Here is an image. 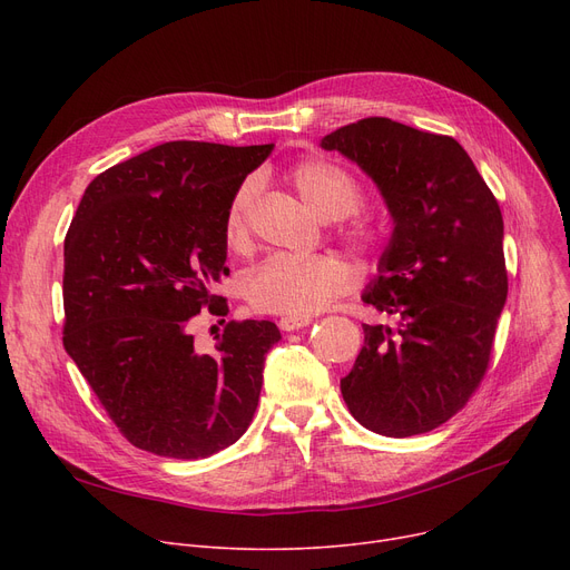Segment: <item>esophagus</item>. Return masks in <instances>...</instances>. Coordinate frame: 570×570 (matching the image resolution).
Instances as JSON below:
<instances>
[{"label":"esophagus","mask_w":570,"mask_h":570,"mask_svg":"<svg viewBox=\"0 0 570 570\" xmlns=\"http://www.w3.org/2000/svg\"><path fill=\"white\" fill-rule=\"evenodd\" d=\"M312 323L309 316H284L279 318V327L286 333H293V331H301V327H307Z\"/></svg>","instance_id":"1"}]
</instances>
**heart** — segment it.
I'll list each match as a JSON object with an SVG mask.
<instances>
[{
  "mask_svg": "<svg viewBox=\"0 0 570 570\" xmlns=\"http://www.w3.org/2000/svg\"><path fill=\"white\" fill-rule=\"evenodd\" d=\"M286 183L325 222L351 217L363 200L357 179L337 161L309 157L286 170ZM256 198L252 179L239 185L228 200L222 233L233 252H245L252 239L249 217ZM342 237L361 254H372L381 245V230L372 219L353 217L342 226ZM353 282L351 265L337 254L297 258L275 254L258 263L245 279V295L254 309L279 316H309L331 305Z\"/></svg>",
  "mask_w": 570,
  "mask_h": 570,
  "instance_id": "obj_1",
  "label": "heart"
}]
</instances>
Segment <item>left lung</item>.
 Returning <instances> with one entry per match:
<instances>
[{
  "mask_svg": "<svg viewBox=\"0 0 570 570\" xmlns=\"http://www.w3.org/2000/svg\"><path fill=\"white\" fill-rule=\"evenodd\" d=\"M321 147L361 166L395 219L363 301L397 325H363L344 402L376 434L430 432L464 409L490 365L508 295L499 203L451 136L365 117Z\"/></svg>",
  "mask_w": 570,
  "mask_h": 570,
  "instance_id": "left-lung-1",
  "label": "left lung"
}]
</instances>
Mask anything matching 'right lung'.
<instances>
[{
	"label": "right lung",
	"mask_w": 570,
	"mask_h": 570,
	"mask_svg": "<svg viewBox=\"0 0 570 570\" xmlns=\"http://www.w3.org/2000/svg\"><path fill=\"white\" fill-rule=\"evenodd\" d=\"M273 145L170 140L97 175L65 237V348L140 451L200 460L252 423L273 321H228L198 353L200 309L226 316L224 215Z\"/></svg>",
	"instance_id": "add662e5"
}]
</instances>
